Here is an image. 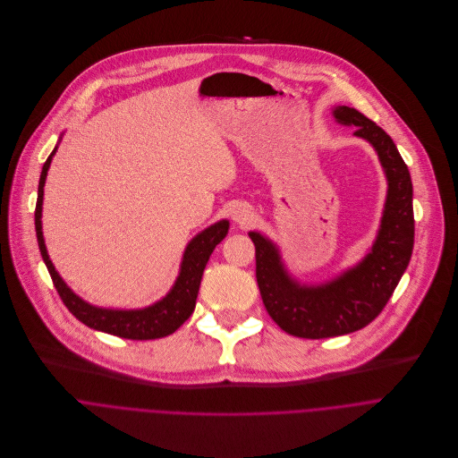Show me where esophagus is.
I'll return each mask as SVG.
<instances>
[{
    "label": "esophagus",
    "instance_id": "obj_1",
    "mask_svg": "<svg viewBox=\"0 0 458 458\" xmlns=\"http://www.w3.org/2000/svg\"><path fill=\"white\" fill-rule=\"evenodd\" d=\"M233 220H234V224H238L240 227H247V225L254 220V211H252V208L247 206V204H238V206H234V209H233Z\"/></svg>",
    "mask_w": 458,
    "mask_h": 458
}]
</instances>
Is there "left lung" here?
<instances>
[{
    "label": "left lung",
    "mask_w": 458,
    "mask_h": 458,
    "mask_svg": "<svg viewBox=\"0 0 458 458\" xmlns=\"http://www.w3.org/2000/svg\"><path fill=\"white\" fill-rule=\"evenodd\" d=\"M332 115L372 144L388 182L370 250L335 278L307 285L293 278L276 243L258 231L249 233L256 247V282L268 316L287 334L307 339L344 335L372 323L392 298L413 250V186L395 142L355 108L335 106Z\"/></svg>",
    "instance_id": "1"
}]
</instances>
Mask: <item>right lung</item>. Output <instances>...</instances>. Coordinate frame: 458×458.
<instances>
[{
  "mask_svg": "<svg viewBox=\"0 0 458 458\" xmlns=\"http://www.w3.org/2000/svg\"><path fill=\"white\" fill-rule=\"evenodd\" d=\"M57 151V146L43 164L41 178H39V188H38V204H36V234L39 250L43 256V261L50 272L52 282L66 305V309L86 327L106 332L117 337L124 339H135V341H146V339H158L173 334L182 323L190 319V316L195 310L197 296L202 282L204 268L209 261L211 252L215 247L227 236L229 222L220 220L202 233H199L186 247L184 256H182L180 272L171 287V291L158 300L157 303L144 307V309H103L89 305L82 298H79L59 276L54 263L50 261V256L47 252L45 238H43V225H41V213H43V188L47 173L50 167V162Z\"/></svg>",
  "mask_w": 458,
  "mask_h": 458,
  "instance_id": "add662e5",
  "label": "right lung"
}]
</instances>
